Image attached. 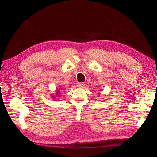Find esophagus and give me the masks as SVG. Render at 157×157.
<instances>
[{"instance_id":"1","label":"esophagus","mask_w":157,"mask_h":157,"mask_svg":"<svg viewBox=\"0 0 157 157\" xmlns=\"http://www.w3.org/2000/svg\"><path fill=\"white\" fill-rule=\"evenodd\" d=\"M84 83H78V84H77V86H78V87H79V88H82L83 86H84Z\"/></svg>"}]
</instances>
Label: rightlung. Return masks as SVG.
<instances>
[{
    "label": "right lung",
    "instance_id": "obj_1",
    "mask_svg": "<svg viewBox=\"0 0 157 157\" xmlns=\"http://www.w3.org/2000/svg\"><path fill=\"white\" fill-rule=\"evenodd\" d=\"M61 90H59V89H57L56 90V92H55V94H51V97H52V98L53 99V100H55V101H59V98H60L61 97Z\"/></svg>",
    "mask_w": 157,
    "mask_h": 157
}]
</instances>
